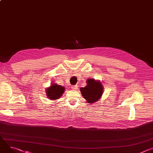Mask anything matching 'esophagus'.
<instances>
[{"mask_svg": "<svg viewBox=\"0 0 153 153\" xmlns=\"http://www.w3.org/2000/svg\"><path fill=\"white\" fill-rule=\"evenodd\" d=\"M71 88H72V89H73V90H77L78 88H79V87H78V85H76L73 86L71 87Z\"/></svg>", "mask_w": 153, "mask_h": 153, "instance_id": "esophagus-1", "label": "esophagus"}]
</instances>
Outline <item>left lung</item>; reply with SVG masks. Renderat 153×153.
Returning a JSON list of instances; mask_svg holds the SVG:
<instances>
[{
    "mask_svg": "<svg viewBox=\"0 0 153 153\" xmlns=\"http://www.w3.org/2000/svg\"><path fill=\"white\" fill-rule=\"evenodd\" d=\"M87 85L83 88H80L81 93L87 102L93 103L97 101L102 95L103 86L99 81L94 79L87 80Z\"/></svg>",
    "mask_w": 153,
    "mask_h": 153,
    "instance_id": "1",
    "label": "left lung"
}]
</instances>
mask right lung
I'll return each mask as SVG.
<instances>
[{"mask_svg": "<svg viewBox=\"0 0 153 153\" xmlns=\"http://www.w3.org/2000/svg\"><path fill=\"white\" fill-rule=\"evenodd\" d=\"M65 88L57 84H53L47 89V96L51 100H56L59 99L63 93Z\"/></svg>", "mask_w": 153, "mask_h": 153, "instance_id": "right-lung-1", "label": "right lung"}]
</instances>
